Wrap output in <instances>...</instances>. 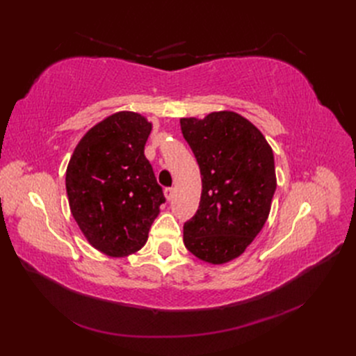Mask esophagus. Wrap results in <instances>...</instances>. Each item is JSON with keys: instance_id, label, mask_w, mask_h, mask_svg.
<instances>
[{"instance_id": "obj_1", "label": "esophagus", "mask_w": 356, "mask_h": 356, "mask_svg": "<svg viewBox=\"0 0 356 356\" xmlns=\"http://www.w3.org/2000/svg\"><path fill=\"white\" fill-rule=\"evenodd\" d=\"M165 196H166L168 200H172V197L175 196V188H172V187L165 188Z\"/></svg>"}]
</instances>
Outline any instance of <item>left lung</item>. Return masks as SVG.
Segmentation results:
<instances>
[{"label":"left lung","mask_w":356,"mask_h":356,"mask_svg":"<svg viewBox=\"0 0 356 356\" xmlns=\"http://www.w3.org/2000/svg\"><path fill=\"white\" fill-rule=\"evenodd\" d=\"M179 123L202 175L199 209L184 224V245L203 261L227 263L246 250L270 212L273 152L238 113L218 111Z\"/></svg>","instance_id":"8db88e82"}]
</instances>
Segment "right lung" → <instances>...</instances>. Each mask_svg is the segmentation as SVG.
<instances>
[{"instance_id": "1", "label": "right lung", "mask_w": 356, "mask_h": 356, "mask_svg": "<svg viewBox=\"0 0 356 356\" xmlns=\"http://www.w3.org/2000/svg\"><path fill=\"white\" fill-rule=\"evenodd\" d=\"M152 123L138 113H115L93 126L67 168L74 220L89 243L110 257L141 250L165 203L144 147Z\"/></svg>"}]
</instances>
